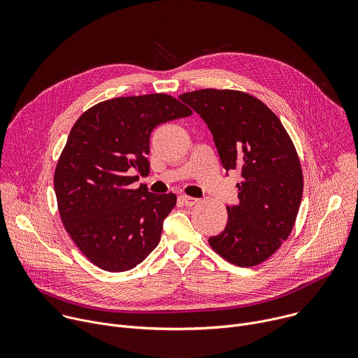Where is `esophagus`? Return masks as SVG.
<instances>
[{"label": "esophagus", "instance_id": "34e87169", "mask_svg": "<svg viewBox=\"0 0 358 358\" xmlns=\"http://www.w3.org/2000/svg\"><path fill=\"white\" fill-rule=\"evenodd\" d=\"M178 198H180V201L184 203V206H187V207H192V206H195V203L198 202V198L188 196V195H180Z\"/></svg>", "mask_w": 358, "mask_h": 358}]
</instances>
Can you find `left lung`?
Here are the masks:
<instances>
[{
  "instance_id": "8db88e82",
  "label": "left lung",
  "mask_w": 358,
  "mask_h": 358,
  "mask_svg": "<svg viewBox=\"0 0 358 358\" xmlns=\"http://www.w3.org/2000/svg\"><path fill=\"white\" fill-rule=\"evenodd\" d=\"M180 99L207 123L222 167L242 177L225 229L208 242L229 264L259 265L289 238L297 217L303 173L296 148L279 117L248 93L201 89Z\"/></svg>"
}]
</instances>
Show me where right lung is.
Segmentation results:
<instances>
[{"label":"right lung","mask_w":358,"mask_h":358,"mask_svg":"<svg viewBox=\"0 0 358 358\" xmlns=\"http://www.w3.org/2000/svg\"><path fill=\"white\" fill-rule=\"evenodd\" d=\"M192 112L170 94L100 101L73 124L55 169V194L65 229L85 257L108 272L136 268L160 242L176 194L133 188L147 174L150 134Z\"/></svg>","instance_id":"add662e5"}]
</instances>
